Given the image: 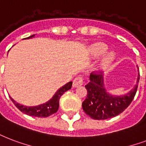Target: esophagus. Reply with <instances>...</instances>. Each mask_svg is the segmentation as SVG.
Listing matches in <instances>:
<instances>
[{"label":"esophagus","instance_id":"esophagus-1","mask_svg":"<svg viewBox=\"0 0 146 146\" xmlns=\"http://www.w3.org/2000/svg\"><path fill=\"white\" fill-rule=\"evenodd\" d=\"M83 84V79L81 76H76L73 80V87H78L80 86H82Z\"/></svg>","mask_w":146,"mask_h":146}]
</instances>
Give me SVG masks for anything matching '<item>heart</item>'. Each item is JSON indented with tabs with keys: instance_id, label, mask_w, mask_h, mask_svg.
I'll use <instances>...</instances> for the list:
<instances>
[{
	"instance_id": "b5f03b06",
	"label": "heart",
	"mask_w": 146,
	"mask_h": 146,
	"mask_svg": "<svg viewBox=\"0 0 146 146\" xmlns=\"http://www.w3.org/2000/svg\"><path fill=\"white\" fill-rule=\"evenodd\" d=\"M108 46L107 45H106L105 43H96L94 45H93L92 48H91V51L92 53L94 56H99L102 55L105 53L106 51L107 50ZM115 57V54L113 52H110L108 53L106 55L104 56L101 61V66L102 67H106L110 64L112 61L113 60V59Z\"/></svg>"
}]
</instances>
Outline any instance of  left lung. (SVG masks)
<instances>
[{
	"label": "left lung",
	"mask_w": 146,
	"mask_h": 146,
	"mask_svg": "<svg viewBox=\"0 0 146 146\" xmlns=\"http://www.w3.org/2000/svg\"><path fill=\"white\" fill-rule=\"evenodd\" d=\"M139 76V71L137 84L129 93L118 96L110 95L106 92L104 86V77L102 73H91L90 83L85 86L87 90V96L82 103L85 113L93 119L103 120L115 117L122 113L135 97Z\"/></svg>",
	"instance_id": "8db88e82"
}]
</instances>
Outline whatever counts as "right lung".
Listing matches in <instances>:
<instances>
[{"label":"right lung","instance_id":"right-lung-1","mask_svg":"<svg viewBox=\"0 0 146 146\" xmlns=\"http://www.w3.org/2000/svg\"><path fill=\"white\" fill-rule=\"evenodd\" d=\"M35 35H32V36H29L27 38L29 39L32 38ZM72 83L73 82H69L66 85L60 88L58 90L56 91V93L54 94L52 99L47 101L46 103H43V104H40V105L36 106H23L19 104L14 100L11 97V101L14 103L17 109L19 110H21L22 113H24V114L31 115V116H34V117H47L50 116V115L53 114L57 112V110L59 109V103H60V99L61 96L63 95V93L69 90L70 89H71L72 86Z\"/></svg>","mask_w":146,"mask_h":146}]
</instances>
